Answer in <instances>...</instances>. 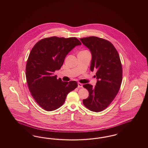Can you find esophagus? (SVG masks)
Wrapping results in <instances>:
<instances>
[{"label":"esophagus","instance_id":"1","mask_svg":"<svg viewBox=\"0 0 148 148\" xmlns=\"http://www.w3.org/2000/svg\"><path fill=\"white\" fill-rule=\"evenodd\" d=\"M83 84H82V83H77V87L78 88H82L83 87Z\"/></svg>","mask_w":148,"mask_h":148}]
</instances>
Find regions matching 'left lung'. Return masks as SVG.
Wrapping results in <instances>:
<instances>
[{"label":"left lung","instance_id":"left-lung-1","mask_svg":"<svg viewBox=\"0 0 148 148\" xmlns=\"http://www.w3.org/2000/svg\"><path fill=\"white\" fill-rule=\"evenodd\" d=\"M92 54L90 71H97L95 87L86 84L83 87L89 92V97L83 99L86 108L99 112L106 109L118 94L122 80V66L119 54L113 44L96 36L80 39Z\"/></svg>","mask_w":148,"mask_h":148}]
</instances>
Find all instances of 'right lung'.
Here are the masks:
<instances>
[{"label":"right lung","mask_w":148,"mask_h":148,"mask_svg":"<svg viewBox=\"0 0 148 148\" xmlns=\"http://www.w3.org/2000/svg\"><path fill=\"white\" fill-rule=\"evenodd\" d=\"M82 43L77 38L53 36L35 44L26 65V78L29 90L36 102L47 111L58 109L69 92L77 86L75 81L63 82L54 75L67 54Z\"/></svg>","instance_id":"add662e5"}]
</instances>
